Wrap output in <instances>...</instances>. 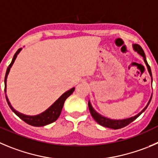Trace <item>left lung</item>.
I'll use <instances>...</instances> for the list:
<instances>
[{
    "mask_svg": "<svg viewBox=\"0 0 158 158\" xmlns=\"http://www.w3.org/2000/svg\"><path fill=\"white\" fill-rule=\"evenodd\" d=\"M133 49L135 50V51H137V53H138V54H139L143 57L144 62H145V64H147L149 73H150V76H151V78H152L151 69H150V65H149L148 63H147V60H146V56H145V54H144L143 50L142 48H141L139 45H138V44H134ZM151 98H152V97H150V101H149L148 104H147V106L144 107L143 110L141 112H139V114H136V115H135V116H133V117H131V118H126V119H122V120H114V119H110V118H105V117H104V116L101 115V114H98V113H97V111H96V110L93 108L92 105H91V104L89 101V103H88V106H89V111H90L91 115H92V117L94 118V120H95L97 123L99 124V125L104 126V127L110 128V129H122V128L128 126L129 124H130L131 122H133L135 119H136L137 118L139 117V116L143 112L144 110L147 109V107H148L149 104H150V101H151Z\"/></svg>",
    "mask_w": 158,
    "mask_h": 158,
    "instance_id": "8db88e82",
    "label": "left lung"
}]
</instances>
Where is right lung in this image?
Segmentation results:
<instances>
[{"label":"right lung","mask_w":158,"mask_h":158,"mask_svg":"<svg viewBox=\"0 0 158 158\" xmlns=\"http://www.w3.org/2000/svg\"><path fill=\"white\" fill-rule=\"evenodd\" d=\"M22 48H19L16 53L15 54L14 57L12 58V61H11V64L8 65V69H7V71H6V74H5V77H4V92L6 93V82H7V78H8V75L10 72V69L12 66L13 63H14L15 60L17 57V55L19 54V52L21 51ZM75 88H72L71 89L68 90L67 92H65L64 94H63L61 97H59L58 99L49 107L45 111H44L41 114H37V115H33V116H30V115H26V114H23L22 113L19 112L16 110H15L14 108L12 107V106L11 105V103L9 102L8 101V98L7 97V95H5L6 100H7V102H8V105H9L10 108L12 110L13 112L16 114L17 116H19L22 120L24 121L25 122H26L27 124L30 125V126H36V127H40V126H47L48 124H51L52 122H55L58 117L60 116L61 112V110H62V107L64 106V103L65 101V100L67 99L68 97L72 94V93L74 92Z\"/></svg>","instance_id":"right-lung-1"}]
</instances>
